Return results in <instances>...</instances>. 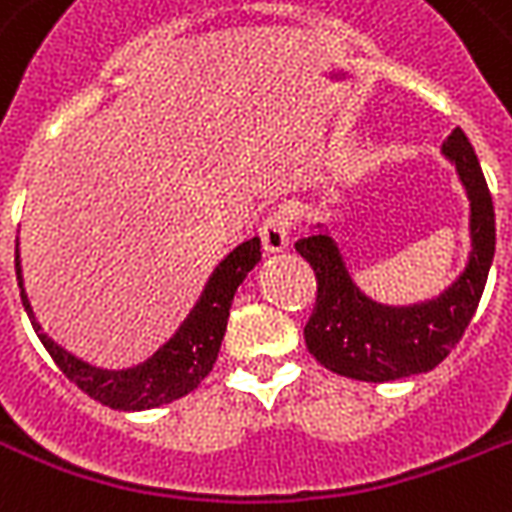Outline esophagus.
Returning a JSON list of instances; mask_svg holds the SVG:
<instances>
[{
    "instance_id": "obj_1",
    "label": "esophagus",
    "mask_w": 512,
    "mask_h": 512,
    "mask_svg": "<svg viewBox=\"0 0 512 512\" xmlns=\"http://www.w3.org/2000/svg\"><path fill=\"white\" fill-rule=\"evenodd\" d=\"M260 241L265 252H282L290 244V217L284 212L268 214L260 225Z\"/></svg>"
}]
</instances>
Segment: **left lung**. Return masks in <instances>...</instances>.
Wrapping results in <instances>:
<instances>
[{
	"label": "left lung",
	"mask_w": 512,
	"mask_h": 512,
	"mask_svg": "<svg viewBox=\"0 0 512 512\" xmlns=\"http://www.w3.org/2000/svg\"><path fill=\"white\" fill-rule=\"evenodd\" d=\"M470 198V260L446 292L413 306H384L368 298L346 271L330 230L295 244L317 276V303L303 335L319 365L357 381H395L438 368L464 335L489 279L497 228L489 185L462 128L443 142Z\"/></svg>",
	"instance_id": "obj_1"
}]
</instances>
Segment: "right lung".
Instances as JSON below:
<instances>
[{
    "label": "right lung",
    "instance_id": "add662e5",
    "mask_svg": "<svg viewBox=\"0 0 512 512\" xmlns=\"http://www.w3.org/2000/svg\"><path fill=\"white\" fill-rule=\"evenodd\" d=\"M257 260H260V239L239 244L214 268L201 298L187 314L182 327L174 333V338L163 343L161 349L142 365L126 370H104L74 357L42 333V327L31 311L29 298H26V290H23L21 257H18V244H15V273H18L23 308L29 314L34 333L39 335L42 346L48 349L53 362L64 370L69 381L80 386L88 397L115 408V411H147V408L174 403L187 392H193L195 386L209 376V370L214 368L217 354H220L233 295L239 290V284L247 279V273L255 268Z\"/></svg>",
    "mask_w": 512,
    "mask_h": 512
}]
</instances>
